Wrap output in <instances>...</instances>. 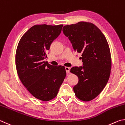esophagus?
Returning <instances> with one entry per match:
<instances>
[{
	"label": "esophagus",
	"mask_w": 125,
	"mask_h": 125,
	"mask_svg": "<svg viewBox=\"0 0 125 125\" xmlns=\"http://www.w3.org/2000/svg\"><path fill=\"white\" fill-rule=\"evenodd\" d=\"M65 70H66V73H70V68L69 67H65Z\"/></svg>",
	"instance_id": "esophagus-1"
}]
</instances>
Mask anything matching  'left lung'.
Instances as JSON below:
<instances>
[{
    "mask_svg": "<svg viewBox=\"0 0 125 125\" xmlns=\"http://www.w3.org/2000/svg\"><path fill=\"white\" fill-rule=\"evenodd\" d=\"M62 31L74 50L82 54L83 66L73 67L70 70L78 77L73 91L81 100L90 101L101 93L110 77L111 59L108 43L92 23L82 21L66 25Z\"/></svg>",
    "mask_w": 125,
    "mask_h": 125,
    "instance_id": "obj_1",
    "label": "left lung"
}]
</instances>
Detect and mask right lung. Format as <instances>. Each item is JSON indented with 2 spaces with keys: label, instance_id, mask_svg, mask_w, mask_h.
I'll list each match as a JSON object with an SVG mask.
<instances>
[{
  "label": "right lung",
  "instance_id": "1",
  "mask_svg": "<svg viewBox=\"0 0 125 125\" xmlns=\"http://www.w3.org/2000/svg\"><path fill=\"white\" fill-rule=\"evenodd\" d=\"M62 26H32L21 37L17 47L15 64L20 80L33 97L44 102L56 97L66 77L64 66H52L44 60Z\"/></svg>",
  "mask_w": 125,
  "mask_h": 125
}]
</instances>
